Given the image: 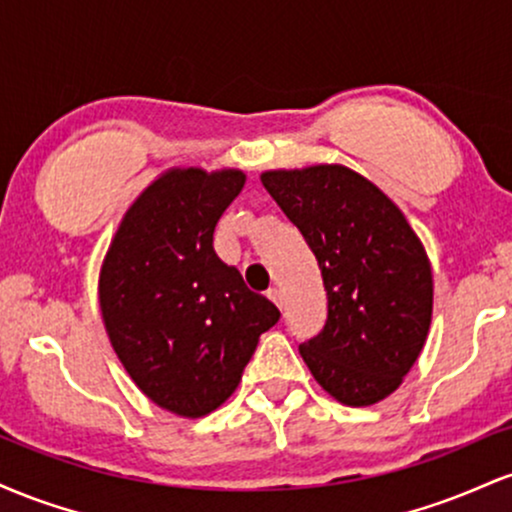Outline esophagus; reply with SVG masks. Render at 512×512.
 <instances>
[{
	"mask_svg": "<svg viewBox=\"0 0 512 512\" xmlns=\"http://www.w3.org/2000/svg\"><path fill=\"white\" fill-rule=\"evenodd\" d=\"M267 298L276 305V308L281 310V305H284V298H281V291H279V289H269V291H267Z\"/></svg>",
	"mask_w": 512,
	"mask_h": 512,
	"instance_id": "1",
	"label": "esophagus"
}]
</instances>
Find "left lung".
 <instances>
[{"label":"left lung","mask_w":512,"mask_h":512,"mask_svg":"<svg viewBox=\"0 0 512 512\" xmlns=\"http://www.w3.org/2000/svg\"><path fill=\"white\" fill-rule=\"evenodd\" d=\"M264 190L301 231L320 267L327 320L298 346L322 390L368 407L402 385L424 349L433 274L402 211L344 166L267 170Z\"/></svg>","instance_id":"8db88e82"}]
</instances>
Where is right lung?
Instances as JSON below:
<instances>
[{
	"label": "right lung",
	"mask_w": 512,
	"mask_h": 512,
	"mask_svg": "<svg viewBox=\"0 0 512 512\" xmlns=\"http://www.w3.org/2000/svg\"><path fill=\"white\" fill-rule=\"evenodd\" d=\"M240 170L173 168L127 209L98 296L117 358L151 402L187 419L236 392L279 310L214 252V228L240 195Z\"/></svg>",
	"instance_id": "1"
}]
</instances>
